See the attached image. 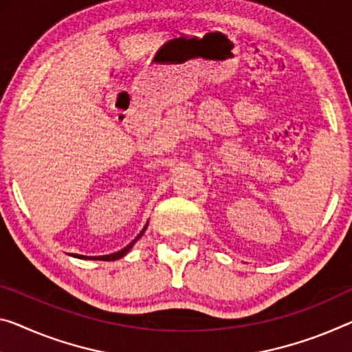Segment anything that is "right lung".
<instances>
[{
	"instance_id": "right-lung-1",
	"label": "right lung",
	"mask_w": 352,
	"mask_h": 352,
	"mask_svg": "<svg viewBox=\"0 0 352 352\" xmlns=\"http://www.w3.org/2000/svg\"><path fill=\"white\" fill-rule=\"evenodd\" d=\"M146 228H148V225L144 226L143 231L140 232V234H138L137 237H135V239L131 242V244L124 247L122 250H120V252H115V253H111V255H104V256H83V255H77V253H74L72 256H75V258H80V259H99V261H115V259H120V258H122L124 255H127L129 250H131V248L133 247L135 242H137V241L140 239V237L143 236V232H144V230H146Z\"/></svg>"
}]
</instances>
